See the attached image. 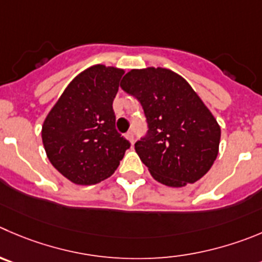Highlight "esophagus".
Returning a JSON list of instances; mask_svg holds the SVG:
<instances>
[{"instance_id":"1","label":"esophagus","mask_w":262,"mask_h":262,"mask_svg":"<svg viewBox=\"0 0 262 262\" xmlns=\"http://www.w3.org/2000/svg\"><path fill=\"white\" fill-rule=\"evenodd\" d=\"M126 139H127V140L129 141V143L134 144V134L131 133V131H129V133H127V134H126Z\"/></svg>"}]
</instances>
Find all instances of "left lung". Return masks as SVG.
I'll list each match as a JSON object with an SVG mask.
<instances>
[{
    "label": "left lung",
    "mask_w": 262,
    "mask_h": 262,
    "mask_svg": "<svg viewBox=\"0 0 262 262\" xmlns=\"http://www.w3.org/2000/svg\"><path fill=\"white\" fill-rule=\"evenodd\" d=\"M121 87L140 101L148 133L135 150L158 183L193 184L210 171L219 154L221 129L190 84L166 68L131 69Z\"/></svg>",
    "instance_id": "1"
}]
</instances>
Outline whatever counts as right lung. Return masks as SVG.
<instances>
[{
    "label": "right lung",
    "instance_id": "obj_1",
    "mask_svg": "<svg viewBox=\"0 0 262 262\" xmlns=\"http://www.w3.org/2000/svg\"><path fill=\"white\" fill-rule=\"evenodd\" d=\"M124 71L98 64L67 86L42 124V143L52 166L78 185L114 173L128 140L116 129L113 100Z\"/></svg>",
    "mask_w": 262,
    "mask_h": 262
}]
</instances>
